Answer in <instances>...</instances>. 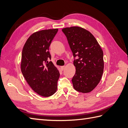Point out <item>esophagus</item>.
<instances>
[{
  "label": "esophagus",
  "instance_id": "34e87169",
  "mask_svg": "<svg viewBox=\"0 0 128 128\" xmlns=\"http://www.w3.org/2000/svg\"><path fill=\"white\" fill-rule=\"evenodd\" d=\"M64 68H65V66H61V69L62 70H63L64 69Z\"/></svg>",
  "mask_w": 128,
  "mask_h": 128
}]
</instances>
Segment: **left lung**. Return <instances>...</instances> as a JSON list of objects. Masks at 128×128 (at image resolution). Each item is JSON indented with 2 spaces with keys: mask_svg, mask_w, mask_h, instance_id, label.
<instances>
[{
  "mask_svg": "<svg viewBox=\"0 0 128 128\" xmlns=\"http://www.w3.org/2000/svg\"><path fill=\"white\" fill-rule=\"evenodd\" d=\"M62 31L74 58L76 71L72 79L74 88L80 92H90L100 82L103 73L102 49L92 34L84 28L72 26Z\"/></svg>",
  "mask_w": 128,
  "mask_h": 128,
  "instance_id": "left-lung-1",
  "label": "left lung"
}]
</instances>
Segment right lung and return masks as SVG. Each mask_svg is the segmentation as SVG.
<instances>
[{
    "label": "right lung",
    "mask_w": 128,
    "mask_h": 128,
    "mask_svg": "<svg viewBox=\"0 0 128 128\" xmlns=\"http://www.w3.org/2000/svg\"><path fill=\"white\" fill-rule=\"evenodd\" d=\"M58 29L40 30L32 34L23 46L21 71L26 82L39 95L48 97L57 90L60 73L52 61L49 46Z\"/></svg>",
    "instance_id": "right-lung-1"
}]
</instances>
